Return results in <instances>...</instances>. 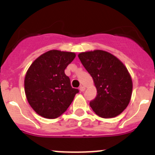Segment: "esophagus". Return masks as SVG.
<instances>
[{
  "label": "esophagus",
  "instance_id": "esophagus-1",
  "mask_svg": "<svg viewBox=\"0 0 155 155\" xmlns=\"http://www.w3.org/2000/svg\"><path fill=\"white\" fill-rule=\"evenodd\" d=\"M79 89H80L81 91H84V90H85V87H84V86L81 85L80 86V88H79Z\"/></svg>",
  "mask_w": 155,
  "mask_h": 155
}]
</instances>
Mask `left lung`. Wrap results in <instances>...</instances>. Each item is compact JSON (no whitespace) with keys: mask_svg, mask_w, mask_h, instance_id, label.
<instances>
[{"mask_svg":"<svg viewBox=\"0 0 155 155\" xmlns=\"http://www.w3.org/2000/svg\"><path fill=\"white\" fill-rule=\"evenodd\" d=\"M81 62L92 77L96 97L90 106L98 116L112 118L127 107L132 94L131 77L124 64L103 50L81 53Z\"/></svg>","mask_w":155,"mask_h":155,"instance_id":"left-lung-1","label":"left lung"}]
</instances>
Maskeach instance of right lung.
Instances as JSON below:
<instances>
[{
    "instance_id": "add662e5",
    "label": "right lung",
    "mask_w": 155,
    "mask_h": 155,
    "mask_svg": "<svg viewBox=\"0 0 155 155\" xmlns=\"http://www.w3.org/2000/svg\"><path fill=\"white\" fill-rule=\"evenodd\" d=\"M74 53L50 50L34 61L25 78V91L31 107L39 116L55 119L67 111L79 90L73 88L64 70Z\"/></svg>"
}]
</instances>
